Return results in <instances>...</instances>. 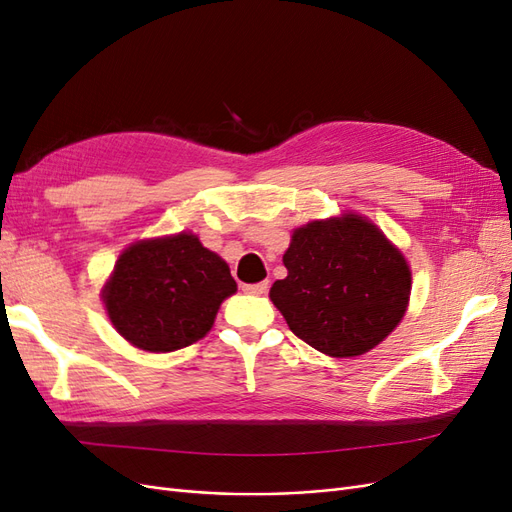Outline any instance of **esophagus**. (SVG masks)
<instances>
[{"mask_svg":"<svg viewBox=\"0 0 512 512\" xmlns=\"http://www.w3.org/2000/svg\"><path fill=\"white\" fill-rule=\"evenodd\" d=\"M243 292L247 294H265L269 290V282H258V284H243L241 286Z\"/></svg>","mask_w":512,"mask_h":512,"instance_id":"obj_1","label":"esophagus"}]
</instances>
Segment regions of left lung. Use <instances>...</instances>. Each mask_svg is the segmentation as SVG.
Masks as SVG:
<instances>
[{
	"label": "left lung",
	"instance_id": "1",
	"mask_svg": "<svg viewBox=\"0 0 512 512\" xmlns=\"http://www.w3.org/2000/svg\"><path fill=\"white\" fill-rule=\"evenodd\" d=\"M284 267L288 275L269 292L273 305L294 335L337 359L378 346L408 309L404 254L356 213L294 230Z\"/></svg>",
	"mask_w": 512,
	"mask_h": 512
}]
</instances>
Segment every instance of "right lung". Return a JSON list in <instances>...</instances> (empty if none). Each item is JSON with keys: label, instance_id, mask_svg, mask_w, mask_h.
Wrapping results in <instances>:
<instances>
[{"label": "right lung", "instance_id": "obj_1", "mask_svg": "<svg viewBox=\"0 0 512 512\" xmlns=\"http://www.w3.org/2000/svg\"><path fill=\"white\" fill-rule=\"evenodd\" d=\"M235 292L226 260L192 232H179L126 247L102 299L113 327L132 346L173 352L203 339L222 301Z\"/></svg>", "mask_w": 512, "mask_h": 512}]
</instances>
